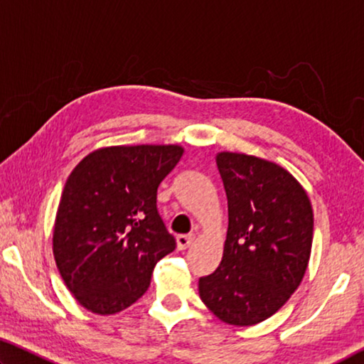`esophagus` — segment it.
<instances>
[{"instance_id":"esophagus-1","label":"esophagus","mask_w":364,"mask_h":364,"mask_svg":"<svg viewBox=\"0 0 364 364\" xmlns=\"http://www.w3.org/2000/svg\"><path fill=\"white\" fill-rule=\"evenodd\" d=\"M194 234H180V236L176 237V245H178V249L180 250H184V249H188L191 244L194 242Z\"/></svg>"}]
</instances>
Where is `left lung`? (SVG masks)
I'll return each instance as SVG.
<instances>
[{
    "label": "left lung",
    "mask_w": 364,
    "mask_h": 364,
    "mask_svg": "<svg viewBox=\"0 0 364 364\" xmlns=\"http://www.w3.org/2000/svg\"><path fill=\"white\" fill-rule=\"evenodd\" d=\"M228 232L220 267L199 279L215 316L252 326L274 315L304 279L313 242V210L300 183L279 165L220 152Z\"/></svg>",
    "instance_id": "8db88e82"
}]
</instances>
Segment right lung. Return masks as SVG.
<instances>
[{"label":"right lung","instance_id":"1","mask_svg":"<svg viewBox=\"0 0 364 364\" xmlns=\"http://www.w3.org/2000/svg\"><path fill=\"white\" fill-rule=\"evenodd\" d=\"M183 147L112 146L86 156L60 196L53 252L59 273L86 310L114 315L143 297L175 237L157 210V188Z\"/></svg>","mask_w":364,"mask_h":364}]
</instances>
